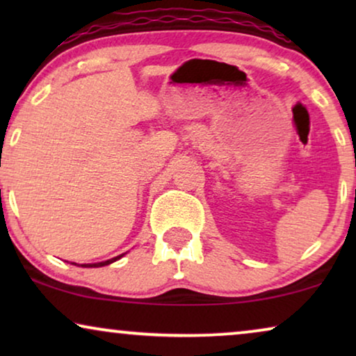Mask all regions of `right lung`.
<instances>
[{
    "instance_id": "1",
    "label": "right lung",
    "mask_w": 356,
    "mask_h": 356,
    "mask_svg": "<svg viewBox=\"0 0 356 356\" xmlns=\"http://www.w3.org/2000/svg\"><path fill=\"white\" fill-rule=\"evenodd\" d=\"M123 256V254H121ZM121 256H116V257H113V259H108V261H104V262H97V264H82V267H102V266H106V264H111V262H115V261H118Z\"/></svg>"
}]
</instances>
